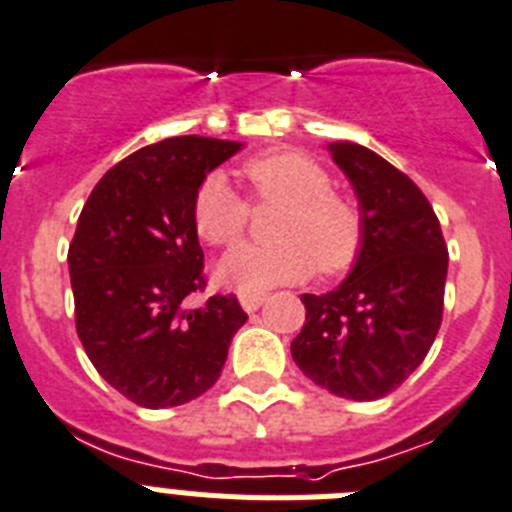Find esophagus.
<instances>
[{"mask_svg": "<svg viewBox=\"0 0 512 512\" xmlns=\"http://www.w3.org/2000/svg\"><path fill=\"white\" fill-rule=\"evenodd\" d=\"M262 301H265V296H262V293H239V304H242V309L247 311V314H252V311L260 309Z\"/></svg>", "mask_w": 512, "mask_h": 512, "instance_id": "34e87169", "label": "esophagus"}]
</instances>
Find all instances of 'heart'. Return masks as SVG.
<instances>
[{
    "label": "heart",
    "mask_w": 512,
    "mask_h": 512,
    "mask_svg": "<svg viewBox=\"0 0 512 512\" xmlns=\"http://www.w3.org/2000/svg\"><path fill=\"white\" fill-rule=\"evenodd\" d=\"M260 203H281L275 244H239L216 265V281L239 293L299 283L319 268H350L363 244V216L345 195L332 193L322 164L299 151H273L242 167ZM250 208L224 175H208L193 198V226L208 244H234L247 229Z\"/></svg>",
    "instance_id": "1"
}]
</instances>
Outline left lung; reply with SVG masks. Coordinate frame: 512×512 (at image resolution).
<instances>
[{"label": "left lung", "mask_w": 512, "mask_h": 512, "mask_svg": "<svg viewBox=\"0 0 512 512\" xmlns=\"http://www.w3.org/2000/svg\"><path fill=\"white\" fill-rule=\"evenodd\" d=\"M363 216V244L348 278L304 293L306 324L291 355L330 394L371 402L397 389L428 355L443 317L448 250L428 198L376 151L327 146Z\"/></svg>", "instance_id": "8db88e82"}]
</instances>
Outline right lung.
<instances>
[{"mask_svg": "<svg viewBox=\"0 0 512 512\" xmlns=\"http://www.w3.org/2000/svg\"><path fill=\"white\" fill-rule=\"evenodd\" d=\"M242 146L206 136L144 146L105 172L79 213L69 244L77 335L102 379L149 410L211 389L247 322L234 296L182 306L206 286L193 198Z\"/></svg>", "mask_w": 512, "mask_h": 512, "instance_id": "add662e5", "label": "right lung"}]
</instances>
